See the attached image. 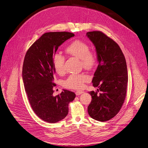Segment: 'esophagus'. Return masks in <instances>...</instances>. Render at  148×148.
Masks as SVG:
<instances>
[{
	"mask_svg": "<svg viewBox=\"0 0 148 148\" xmlns=\"http://www.w3.org/2000/svg\"><path fill=\"white\" fill-rule=\"evenodd\" d=\"M84 92L83 91H76L75 92V95H77V96H79V95H82V93H83Z\"/></svg>",
	"mask_w": 148,
	"mask_h": 148,
	"instance_id": "esophagus-1",
	"label": "esophagus"
}]
</instances>
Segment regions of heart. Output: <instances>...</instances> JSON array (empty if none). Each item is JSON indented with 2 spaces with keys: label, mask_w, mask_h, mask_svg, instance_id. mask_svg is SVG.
I'll return each instance as SVG.
<instances>
[{
  "label": "heart",
  "mask_w": 148,
  "mask_h": 148,
  "mask_svg": "<svg viewBox=\"0 0 148 148\" xmlns=\"http://www.w3.org/2000/svg\"><path fill=\"white\" fill-rule=\"evenodd\" d=\"M69 54L81 60L82 66L85 69L95 68L97 63V58L95 53L90 51V47L86 42L75 40L66 48ZM64 57L60 53H56L52 58V65L55 71L59 74L64 71ZM90 77L85 74H72L64 83V86L68 88L79 90L84 87L85 83L90 81Z\"/></svg>",
  "instance_id": "b5f03b06"
}]
</instances>
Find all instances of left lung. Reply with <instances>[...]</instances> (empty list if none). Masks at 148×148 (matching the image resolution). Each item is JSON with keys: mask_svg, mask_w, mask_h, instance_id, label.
Listing matches in <instances>:
<instances>
[{"mask_svg": "<svg viewBox=\"0 0 148 148\" xmlns=\"http://www.w3.org/2000/svg\"><path fill=\"white\" fill-rule=\"evenodd\" d=\"M86 36L96 48L99 65L92 79L97 91H90L91 101L88 106L90 116L105 122L114 117L124 103L128 82L123 53L118 44L100 31L88 32Z\"/></svg>", "mask_w": 148, "mask_h": 148, "instance_id": "1", "label": "left lung"}]
</instances>
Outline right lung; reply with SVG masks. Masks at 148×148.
<instances>
[{
  "label": "right lung",
  "mask_w": 148,
  "mask_h": 148,
  "mask_svg": "<svg viewBox=\"0 0 148 148\" xmlns=\"http://www.w3.org/2000/svg\"><path fill=\"white\" fill-rule=\"evenodd\" d=\"M74 36L68 32H51L43 34L26 52L22 68L25 91L32 109L41 119L57 123L69 113V104L75 97L74 92L63 90L53 96V75L56 72L52 58L58 47Z\"/></svg>",
  "instance_id": "1"
}]
</instances>
